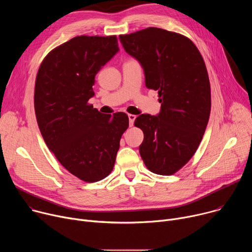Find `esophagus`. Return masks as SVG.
Here are the masks:
<instances>
[{"label":"esophagus","instance_id":"obj_1","mask_svg":"<svg viewBox=\"0 0 252 252\" xmlns=\"http://www.w3.org/2000/svg\"><path fill=\"white\" fill-rule=\"evenodd\" d=\"M136 119V116L134 115H128V120H129V126H133V123H134V120Z\"/></svg>","mask_w":252,"mask_h":252}]
</instances>
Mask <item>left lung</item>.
<instances>
[{
    "mask_svg": "<svg viewBox=\"0 0 252 252\" xmlns=\"http://www.w3.org/2000/svg\"><path fill=\"white\" fill-rule=\"evenodd\" d=\"M127 54L145 70L146 86L158 91V116L142 114L134 126L143 132L139 154L148 169L171 175L195 154L211 107L207 69L196 46L178 32L147 28L121 34Z\"/></svg>",
    "mask_w": 252,
    "mask_h": 252,
    "instance_id": "8db88e82",
    "label": "left lung"
}]
</instances>
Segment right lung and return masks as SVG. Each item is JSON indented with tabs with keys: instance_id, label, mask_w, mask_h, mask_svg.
<instances>
[{
	"instance_id": "obj_1",
	"label": "right lung",
	"mask_w": 252,
	"mask_h": 252,
	"mask_svg": "<svg viewBox=\"0 0 252 252\" xmlns=\"http://www.w3.org/2000/svg\"><path fill=\"white\" fill-rule=\"evenodd\" d=\"M119 51L117 35H78L43 60L34 84V113L46 145L86 183L109 175L128 127L125 113L103 115L89 99L97 71Z\"/></svg>"
}]
</instances>
